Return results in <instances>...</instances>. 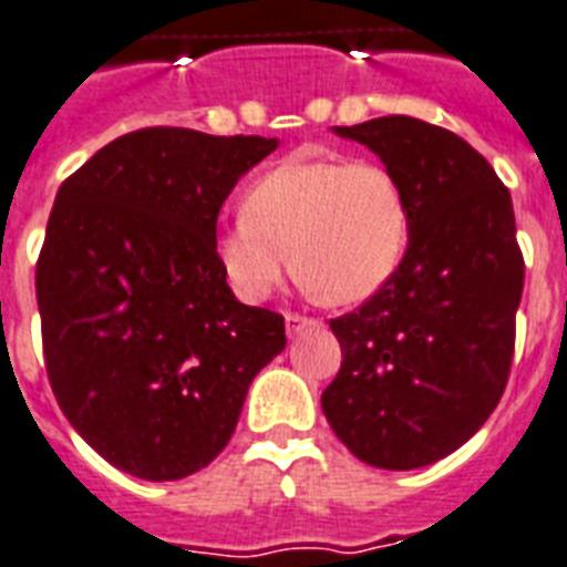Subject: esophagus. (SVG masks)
Here are the masks:
<instances>
[{"label": "esophagus", "instance_id": "obj_1", "mask_svg": "<svg viewBox=\"0 0 567 567\" xmlns=\"http://www.w3.org/2000/svg\"><path fill=\"white\" fill-rule=\"evenodd\" d=\"M311 326H317L315 317H306V315H297V311H288L285 315V329H288V334H299V331L311 329Z\"/></svg>", "mask_w": 567, "mask_h": 567}]
</instances>
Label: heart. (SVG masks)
I'll list each match as a JSON object with an SVG mask.
<instances>
[{
    "label": "heart",
    "mask_w": 567,
    "mask_h": 567,
    "mask_svg": "<svg viewBox=\"0 0 567 567\" xmlns=\"http://www.w3.org/2000/svg\"><path fill=\"white\" fill-rule=\"evenodd\" d=\"M408 244V195L388 165L293 154L244 192L241 215L215 236V259L247 302L268 299L293 265L308 291L352 306L393 279Z\"/></svg>",
    "instance_id": "1"
}]
</instances>
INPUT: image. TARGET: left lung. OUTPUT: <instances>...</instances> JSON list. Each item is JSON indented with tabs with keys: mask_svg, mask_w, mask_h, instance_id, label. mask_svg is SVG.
I'll return each instance as SVG.
<instances>
[{
	"mask_svg": "<svg viewBox=\"0 0 567 567\" xmlns=\"http://www.w3.org/2000/svg\"><path fill=\"white\" fill-rule=\"evenodd\" d=\"M381 156L411 209L404 261L331 320V431L370 466L408 472L457 451L498 408L515 349L524 256L509 188L457 133L411 116L334 127Z\"/></svg>",
	"mask_w": 567,
	"mask_h": 567,
	"instance_id": "8db88e82",
	"label": "left lung"
}]
</instances>
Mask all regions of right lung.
<instances>
[{"mask_svg": "<svg viewBox=\"0 0 567 567\" xmlns=\"http://www.w3.org/2000/svg\"><path fill=\"white\" fill-rule=\"evenodd\" d=\"M276 145L145 127L54 197L37 259L45 372L69 425L127 475L209 466L285 349V317L238 302L215 259L220 206Z\"/></svg>", "mask_w": 567, "mask_h": 567, "instance_id": "right-lung-1", "label": "right lung"}]
</instances>
